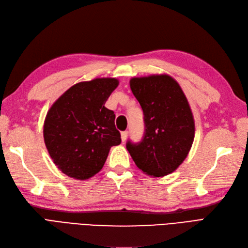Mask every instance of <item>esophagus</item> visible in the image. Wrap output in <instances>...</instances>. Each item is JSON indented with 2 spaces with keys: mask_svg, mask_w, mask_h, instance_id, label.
Masks as SVG:
<instances>
[{
  "mask_svg": "<svg viewBox=\"0 0 248 248\" xmlns=\"http://www.w3.org/2000/svg\"><path fill=\"white\" fill-rule=\"evenodd\" d=\"M127 135H128V131H123V132H121V140H122L123 142L126 140Z\"/></svg>",
  "mask_w": 248,
  "mask_h": 248,
  "instance_id": "34e87169",
  "label": "esophagus"
}]
</instances>
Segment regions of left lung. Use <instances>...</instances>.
I'll use <instances>...</instances> for the list:
<instances>
[{
  "label": "left lung",
  "instance_id": "1",
  "mask_svg": "<svg viewBox=\"0 0 248 248\" xmlns=\"http://www.w3.org/2000/svg\"><path fill=\"white\" fill-rule=\"evenodd\" d=\"M132 93L144 115V135L126 147L135 165L152 177L174 172L186 158L194 140V119L180 85L167 74L134 77Z\"/></svg>",
  "mask_w": 248,
  "mask_h": 248
}]
</instances>
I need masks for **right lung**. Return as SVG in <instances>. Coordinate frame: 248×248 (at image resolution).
<instances>
[{
  "mask_svg": "<svg viewBox=\"0 0 248 248\" xmlns=\"http://www.w3.org/2000/svg\"><path fill=\"white\" fill-rule=\"evenodd\" d=\"M116 78L74 84L49 108L44 138L55 165L67 176L86 180L102 170L110 148L121 143L115 114L105 107Z\"/></svg>",
  "mask_w": 248,
  "mask_h": 248,
  "instance_id": "right-lung-1",
  "label": "right lung"
}]
</instances>
